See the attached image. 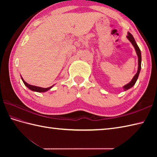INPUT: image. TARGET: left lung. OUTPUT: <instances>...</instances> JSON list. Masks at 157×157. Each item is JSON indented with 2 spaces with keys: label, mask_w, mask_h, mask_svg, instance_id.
Segmentation results:
<instances>
[{
  "label": "left lung",
  "mask_w": 157,
  "mask_h": 157,
  "mask_svg": "<svg viewBox=\"0 0 157 157\" xmlns=\"http://www.w3.org/2000/svg\"><path fill=\"white\" fill-rule=\"evenodd\" d=\"M127 38H128L129 42L132 43V44L134 46V48H135V51L136 52V54L138 55V71L137 73H136V75L134 76V78H132V79L131 80L129 83H128V84L125 85L123 86V90H124V91H126L127 90H128L129 88H132L133 86H134L136 84V81H137V79L138 78V76L140 74V70H141V62H142V56H141V51L140 50L138 44H136V42L134 38L133 37V36L132 35V34H130L129 32H128V36H127Z\"/></svg>",
  "instance_id": "left-lung-1"
}]
</instances>
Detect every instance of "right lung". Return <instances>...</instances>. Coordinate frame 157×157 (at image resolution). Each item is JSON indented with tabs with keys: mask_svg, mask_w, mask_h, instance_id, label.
Instances as JSON below:
<instances>
[{
	"mask_svg": "<svg viewBox=\"0 0 157 157\" xmlns=\"http://www.w3.org/2000/svg\"><path fill=\"white\" fill-rule=\"evenodd\" d=\"M21 79H22V81L23 82V84H24L26 86H27V87L29 90H31L32 91H34V92H45L46 91L49 90L50 89H51L53 87V86H54V85H52V86H51V87H49V88H41V87H38V86H32V85H30V84H28L27 82H25L21 76Z\"/></svg>",
	"mask_w": 157,
	"mask_h": 157,
	"instance_id": "add662e5",
	"label": "right lung"
}]
</instances>
